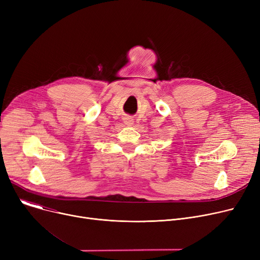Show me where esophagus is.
Masks as SVG:
<instances>
[{
    "instance_id": "34e87169",
    "label": "esophagus",
    "mask_w": 260,
    "mask_h": 260,
    "mask_svg": "<svg viewBox=\"0 0 260 260\" xmlns=\"http://www.w3.org/2000/svg\"><path fill=\"white\" fill-rule=\"evenodd\" d=\"M123 120H124V123H125L126 125H128V126H131V125L134 124V119H133L132 117H129V116L124 117V118H123Z\"/></svg>"
}]
</instances>
